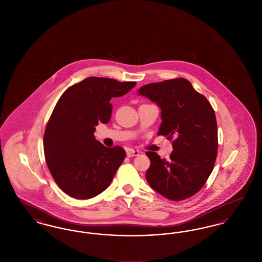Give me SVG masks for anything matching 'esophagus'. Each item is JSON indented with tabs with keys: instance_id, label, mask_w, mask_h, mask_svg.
Wrapping results in <instances>:
<instances>
[{
	"instance_id": "obj_1",
	"label": "esophagus",
	"mask_w": 262,
	"mask_h": 262,
	"mask_svg": "<svg viewBox=\"0 0 262 262\" xmlns=\"http://www.w3.org/2000/svg\"><path fill=\"white\" fill-rule=\"evenodd\" d=\"M126 155H127V157H133V156H137V155H139V151L138 150L135 149H127L126 150Z\"/></svg>"
}]
</instances>
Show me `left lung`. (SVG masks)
<instances>
[{"mask_svg":"<svg viewBox=\"0 0 262 262\" xmlns=\"http://www.w3.org/2000/svg\"><path fill=\"white\" fill-rule=\"evenodd\" d=\"M138 91L161 108L157 135L173 140L168 160L146 152L150 159L146 180L168 200H187L205 185L216 161L218 132L211 104L183 77L149 83Z\"/></svg>","mask_w":262,"mask_h":262,"instance_id":"8db88e82","label":"left lung"}]
</instances>
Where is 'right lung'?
<instances>
[{"label": "right lung", "instance_id": "obj_1", "mask_svg": "<svg viewBox=\"0 0 262 262\" xmlns=\"http://www.w3.org/2000/svg\"><path fill=\"white\" fill-rule=\"evenodd\" d=\"M136 84L91 76L70 86L58 100L45 128L43 146L53 179L70 196L88 200L110 186L125 151L97 141L95 125L109 123L111 99L125 95Z\"/></svg>", "mask_w": 262, "mask_h": 262}]
</instances>
